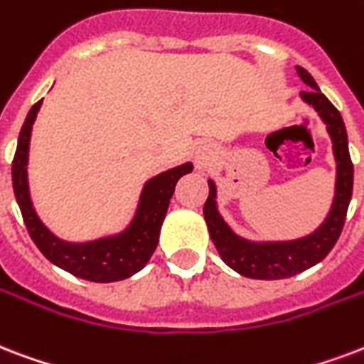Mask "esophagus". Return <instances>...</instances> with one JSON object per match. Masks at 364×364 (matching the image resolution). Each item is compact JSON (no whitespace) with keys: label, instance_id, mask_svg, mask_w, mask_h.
I'll use <instances>...</instances> for the list:
<instances>
[{"label":"esophagus","instance_id":"34e87169","mask_svg":"<svg viewBox=\"0 0 364 364\" xmlns=\"http://www.w3.org/2000/svg\"><path fill=\"white\" fill-rule=\"evenodd\" d=\"M210 154H212L210 145H198L196 146V152H194V160H196L198 166H202V164H206L210 160Z\"/></svg>","mask_w":364,"mask_h":364}]
</instances>
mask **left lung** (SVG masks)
Masks as SVG:
<instances>
[{"label": "left lung", "instance_id": "8db88e82", "mask_svg": "<svg viewBox=\"0 0 364 364\" xmlns=\"http://www.w3.org/2000/svg\"><path fill=\"white\" fill-rule=\"evenodd\" d=\"M301 82L309 87L301 91V101L315 108L318 118L324 122L326 132L332 141V152L336 160V185L330 212L321 225L309 235L292 240H248L232 231L223 215L218 210V187L213 179H208L210 194L204 204V219H206L210 238L215 244V250L221 259L242 277L259 279V281H279L301 273L305 269L317 265L328 256L332 246L340 238V232L346 223L351 191H353V164L349 158L348 132L343 126L342 114L338 108L321 93L317 82L309 72L296 66Z\"/></svg>", "mask_w": 364, "mask_h": 364}]
</instances>
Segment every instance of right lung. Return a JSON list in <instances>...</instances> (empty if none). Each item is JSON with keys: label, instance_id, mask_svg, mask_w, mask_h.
<instances>
[{"label": "right lung", "instance_id": "1", "mask_svg": "<svg viewBox=\"0 0 364 364\" xmlns=\"http://www.w3.org/2000/svg\"><path fill=\"white\" fill-rule=\"evenodd\" d=\"M41 102L43 99L30 108L26 120L22 124L15 158L11 166L13 191H15L16 204L21 208L28 235L32 237L36 246L53 265L65 269L77 279H85L91 282L124 281L127 277L139 273L154 254L164 218L170 206L177 181L193 171V162H185L151 177L143 185V191L139 194L137 210L124 231L87 240V242L63 240L55 232L49 231L40 219L30 198V185H28L30 137H32V126L40 112Z\"/></svg>", "mask_w": 364, "mask_h": 364}]
</instances>
